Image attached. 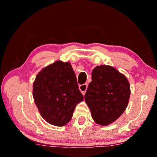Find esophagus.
Masks as SVG:
<instances>
[{"label": "esophagus", "instance_id": "34e87169", "mask_svg": "<svg viewBox=\"0 0 157 157\" xmlns=\"http://www.w3.org/2000/svg\"><path fill=\"white\" fill-rule=\"evenodd\" d=\"M87 88H88V85L86 83H84V84L79 86V89H80V91H81V93H82L83 95H85Z\"/></svg>", "mask_w": 157, "mask_h": 157}]
</instances>
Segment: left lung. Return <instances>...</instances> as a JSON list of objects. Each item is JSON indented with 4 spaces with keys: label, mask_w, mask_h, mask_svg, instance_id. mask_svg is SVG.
<instances>
[{
    "label": "left lung",
    "mask_w": 157,
    "mask_h": 157,
    "mask_svg": "<svg viewBox=\"0 0 157 157\" xmlns=\"http://www.w3.org/2000/svg\"><path fill=\"white\" fill-rule=\"evenodd\" d=\"M130 96L129 83L112 66H96L85 94V101L96 123L107 126L125 111Z\"/></svg>",
    "instance_id": "8db88e82"
}]
</instances>
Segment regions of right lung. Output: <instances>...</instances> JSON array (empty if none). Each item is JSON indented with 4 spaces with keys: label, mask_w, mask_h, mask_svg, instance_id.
Wrapping results in <instances>:
<instances>
[{
    "label": "right lung",
    "mask_w": 157,
    "mask_h": 157,
    "mask_svg": "<svg viewBox=\"0 0 157 157\" xmlns=\"http://www.w3.org/2000/svg\"><path fill=\"white\" fill-rule=\"evenodd\" d=\"M33 96L42 117L56 126L66 125L83 100L70 63L56 61L40 71L33 82Z\"/></svg>",
    "instance_id": "obj_1"
}]
</instances>
